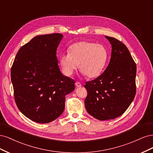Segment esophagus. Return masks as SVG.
Returning <instances> with one entry per match:
<instances>
[{
  "label": "esophagus",
  "mask_w": 153,
  "mask_h": 153,
  "mask_svg": "<svg viewBox=\"0 0 153 153\" xmlns=\"http://www.w3.org/2000/svg\"><path fill=\"white\" fill-rule=\"evenodd\" d=\"M76 86L77 88H79V87H81L82 85H81V84L79 82H76Z\"/></svg>",
  "instance_id": "obj_1"
}]
</instances>
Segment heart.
<instances>
[{"label":"heart","mask_w":153,"mask_h":153,"mask_svg":"<svg viewBox=\"0 0 153 153\" xmlns=\"http://www.w3.org/2000/svg\"><path fill=\"white\" fill-rule=\"evenodd\" d=\"M109 56L106 48L99 44L80 41L72 44L68 54L59 57V63L63 73L70 76L77 68L88 78H95L102 73Z\"/></svg>","instance_id":"obj_1"}]
</instances>
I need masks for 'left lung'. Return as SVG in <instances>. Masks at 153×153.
<instances>
[{"mask_svg": "<svg viewBox=\"0 0 153 153\" xmlns=\"http://www.w3.org/2000/svg\"><path fill=\"white\" fill-rule=\"evenodd\" d=\"M112 46L110 62L94 80L86 82L87 112L104 121L120 116L128 108L136 93L137 66L129 50L117 39L105 36Z\"/></svg>", "mask_w": 153, "mask_h": 153, "instance_id": "left-lung-1", "label": "left lung"}]
</instances>
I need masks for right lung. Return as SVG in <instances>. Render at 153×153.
<instances>
[{
    "label": "right lung",
    "mask_w": 153,
    "mask_h": 153,
    "mask_svg": "<svg viewBox=\"0 0 153 153\" xmlns=\"http://www.w3.org/2000/svg\"><path fill=\"white\" fill-rule=\"evenodd\" d=\"M61 33L33 37L18 50L11 71L14 96L19 110L38 123L56 120L65 109V95L75 81L63 76L58 66L57 48Z\"/></svg>",
    "instance_id": "add662e5"
}]
</instances>
